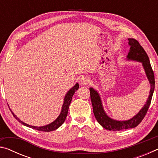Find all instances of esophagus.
Instances as JSON below:
<instances>
[{"instance_id": "obj_1", "label": "esophagus", "mask_w": 158, "mask_h": 158, "mask_svg": "<svg viewBox=\"0 0 158 158\" xmlns=\"http://www.w3.org/2000/svg\"><path fill=\"white\" fill-rule=\"evenodd\" d=\"M79 83L82 85H87L89 83V78L86 76H82L79 79Z\"/></svg>"}]
</instances>
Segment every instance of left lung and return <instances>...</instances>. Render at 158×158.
I'll use <instances>...</instances> for the list:
<instances>
[{
    "label": "left lung",
    "mask_w": 158,
    "mask_h": 158,
    "mask_svg": "<svg viewBox=\"0 0 158 158\" xmlns=\"http://www.w3.org/2000/svg\"><path fill=\"white\" fill-rule=\"evenodd\" d=\"M128 40H129V45L130 46V52L127 55V58L142 63L147 77H148V81L151 84V89L150 90V95L148 100H147L145 105L143 106V107L141 109L140 111L135 117L126 121H118L111 119L110 118L106 116L105 112L104 111L100 98L98 93L93 88H90V100H91L94 116L99 123L104 128L109 130L120 131L121 130H126L128 128L137 127L142 121V120L145 117L147 111L148 110L155 89L154 73L153 69L151 68V63H150L148 55H147L145 50L137 40L130 38L128 39Z\"/></svg>",
    "instance_id": "left-lung-1"
}]
</instances>
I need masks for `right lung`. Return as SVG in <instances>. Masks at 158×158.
<instances>
[{
  "instance_id": "1",
  "label": "right lung",
  "mask_w": 158,
  "mask_h": 158,
  "mask_svg": "<svg viewBox=\"0 0 158 158\" xmlns=\"http://www.w3.org/2000/svg\"><path fill=\"white\" fill-rule=\"evenodd\" d=\"M79 89V84H76V85H74V87L72 88V89L69 90L67 93L65 99H64V103L62 107V111H61V113L59 115V116L57 118V119L56 121H53V123H52L51 124H49L47 125H45V126H42V127H35V126H31V125H29L28 124L22 122L21 121H20L18 118L15 116V115L12 113V114L14 117L15 118L17 121L21 123V124H23V125H26L28 127L33 128L34 130H37L39 131H42V132H50V131H53L56 130L57 128L59 127L61 125H62L67 117V115H68V109H69V106L70 105L72 99H73V96L76 90Z\"/></svg>"
}]
</instances>
